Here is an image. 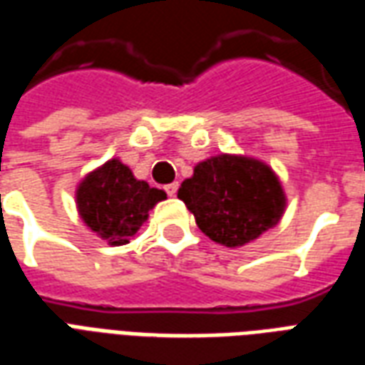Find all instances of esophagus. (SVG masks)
Listing matches in <instances>:
<instances>
[{
	"mask_svg": "<svg viewBox=\"0 0 365 365\" xmlns=\"http://www.w3.org/2000/svg\"><path fill=\"white\" fill-rule=\"evenodd\" d=\"M178 187H180V185H178V182L168 183V185H164V190H166V193L170 195V197H174L175 193H178Z\"/></svg>",
	"mask_w": 365,
	"mask_h": 365,
	"instance_id": "esophagus-1",
	"label": "esophagus"
}]
</instances>
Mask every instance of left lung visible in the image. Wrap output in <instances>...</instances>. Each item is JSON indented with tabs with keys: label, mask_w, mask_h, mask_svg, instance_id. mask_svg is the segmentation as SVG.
<instances>
[{
	"label": "left lung",
	"mask_w": 365,
	"mask_h": 365,
	"mask_svg": "<svg viewBox=\"0 0 365 365\" xmlns=\"http://www.w3.org/2000/svg\"><path fill=\"white\" fill-rule=\"evenodd\" d=\"M178 197L207 237L230 248L277 225L285 207L282 185L266 164L227 154L197 164Z\"/></svg>",
	"instance_id": "8db88e82"
}]
</instances>
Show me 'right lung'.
<instances>
[{"instance_id":"right-lung-1","label":"right lung","mask_w":365,"mask_h":365,"mask_svg":"<svg viewBox=\"0 0 365 365\" xmlns=\"http://www.w3.org/2000/svg\"><path fill=\"white\" fill-rule=\"evenodd\" d=\"M162 199H166L164 191L135 180L119 160H109L78 187V209L86 225L117 246L135 237L148 211Z\"/></svg>"}]
</instances>
